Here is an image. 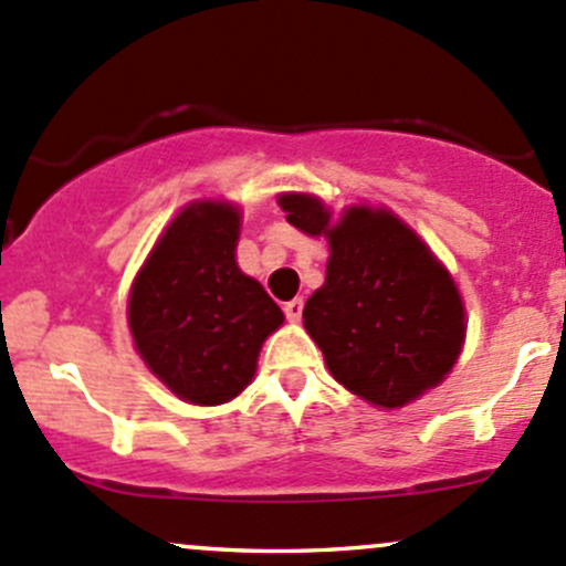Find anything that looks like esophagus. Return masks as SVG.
I'll use <instances>...</instances> for the list:
<instances>
[{
	"mask_svg": "<svg viewBox=\"0 0 566 566\" xmlns=\"http://www.w3.org/2000/svg\"><path fill=\"white\" fill-rule=\"evenodd\" d=\"M302 307H305V302L302 300H291V302H285L283 305V311H285V318H289L291 324H296L302 318Z\"/></svg>",
	"mask_w": 566,
	"mask_h": 566,
	"instance_id": "esophagus-1",
	"label": "esophagus"
}]
</instances>
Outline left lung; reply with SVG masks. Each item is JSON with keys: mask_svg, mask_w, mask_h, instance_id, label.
Segmentation results:
<instances>
[{"mask_svg": "<svg viewBox=\"0 0 566 566\" xmlns=\"http://www.w3.org/2000/svg\"><path fill=\"white\" fill-rule=\"evenodd\" d=\"M291 226L326 237V281L302 318L326 368L348 392L400 409L447 378L465 337L450 272L389 209L348 207L337 223L322 198L283 193Z\"/></svg>", "mask_w": 566, "mask_h": 566, "instance_id": "1", "label": "left lung"}]
</instances>
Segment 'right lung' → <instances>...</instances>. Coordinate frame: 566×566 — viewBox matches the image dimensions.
<instances>
[{
  "mask_svg": "<svg viewBox=\"0 0 566 566\" xmlns=\"http://www.w3.org/2000/svg\"><path fill=\"white\" fill-rule=\"evenodd\" d=\"M242 214L196 201L168 223L127 300L136 352L177 398L218 406L255 376L261 343L283 324L264 285L237 266Z\"/></svg>",
  "mask_w": 566,
  "mask_h": 566,
  "instance_id": "obj_1",
  "label": "right lung"
}]
</instances>
